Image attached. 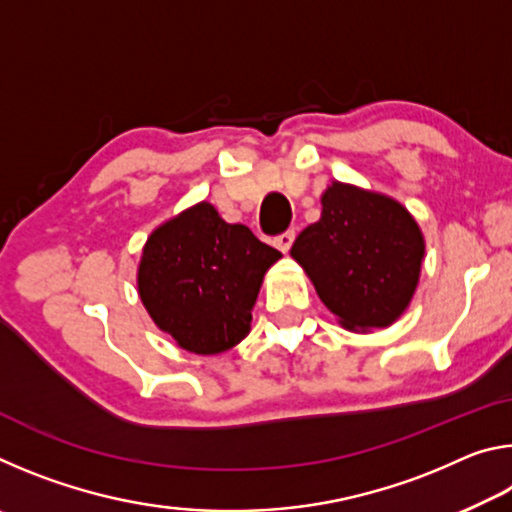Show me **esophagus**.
Returning <instances> with one entry per match:
<instances>
[{
	"label": "esophagus",
	"mask_w": 512,
	"mask_h": 512,
	"mask_svg": "<svg viewBox=\"0 0 512 512\" xmlns=\"http://www.w3.org/2000/svg\"><path fill=\"white\" fill-rule=\"evenodd\" d=\"M293 239H296V232L293 230H287V232H282V235H277L275 239H273V244L282 250V253H289V248L293 246Z\"/></svg>",
	"instance_id": "34e87169"
}]
</instances>
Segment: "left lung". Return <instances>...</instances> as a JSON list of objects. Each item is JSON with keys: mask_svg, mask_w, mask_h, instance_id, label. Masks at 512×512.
Masks as SVG:
<instances>
[{"mask_svg": "<svg viewBox=\"0 0 512 512\" xmlns=\"http://www.w3.org/2000/svg\"><path fill=\"white\" fill-rule=\"evenodd\" d=\"M291 255L341 325L372 329L388 327L409 307L424 239L393 198L332 183L323 194L320 221L300 232Z\"/></svg>", "mask_w": 512, "mask_h": 512, "instance_id": "left-lung-1", "label": "left lung"}]
</instances>
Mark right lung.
<instances>
[{"mask_svg": "<svg viewBox=\"0 0 512 512\" xmlns=\"http://www.w3.org/2000/svg\"><path fill=\"white\" fill-rule=\"evenodd\" d=\"M280 257L246 225L198 203L146 241L137 287L155 325L180 348L219 354L246 339L264 273Z\"/></svg>", "mask_w": 512, "mask_h": 512, "instance_id": "right-lung-1", "label": "right lung"}]
</instances>
